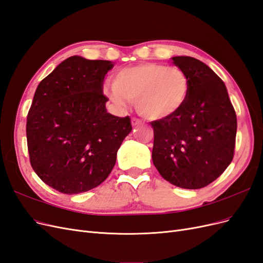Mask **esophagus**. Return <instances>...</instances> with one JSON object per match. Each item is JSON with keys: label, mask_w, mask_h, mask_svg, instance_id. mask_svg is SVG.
I'll list each match as a JSON object with an SVG mask.
<instances>
[{"label": "esophagus", "mask_w": 263, "mask_h": 263, "mask_svg": "<svg viewBox=\"0 0 263 263\" xmlns=\"http://www.w3.org/2000/svg\"><path fill=\"white\" fill-rule=\"evenodd\" d=\"M140 124H141V121H140V119H138L137 117H133L132 118V125L133 126H138Z\"/></svg>", "instance_id": "34e87169"}]
</instances>
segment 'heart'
Listing matches in <instances>:
<instances>
[{"label":"heart","mask_w":263,"mask_h":263,"mask_svg":"<svg viewBox=\"0 0 263 263\" xmlns=\"http://www.w3.org/2000/svg\"><path fill=\"white\" fill-rule=\"evenodd\" d=\"M190 82L177 67L146 62L123 68L113 78V87L105 93L118 107L126 101L135 103L137 112L147 119L160 121L173 116L185 104Z\"/></svg>","instance_id":"b5f03b06"}]
</instances>
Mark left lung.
<instances>
[{"label": "left lung", "mask_w": 263, "mask_h": 263, "mask_svg": "<svg viewBox=\"0 0 263 263\" xmlns=\"http://www.w3.org/2000/svg\"><path fill=\"white\" fill-rule=\"evenodd\" d=\"M190 82L185 104L171 117L151 122L153 161L161 177L183 189L211 184L233 161L237 117L225 83L204 62L172 58Z\"/></svg>", "instance_id": "left-lung-1"}]
</instances>
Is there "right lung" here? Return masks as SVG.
<instances>
[{"label":"right lung","mask_w":263,"mask_h":263,"mask_svg":"<svg viewBox=\"0 0 263 263\" xmlns=\"http://www.w3.org/2000/svg\"><path fill=\"white\" fill-rule=\"evenodd\" d=\"M113 67L72 55L37 86L26 123L29 161L61 193H83L104 182L133 129L129 116L106 112L103 82Z\"/></svg>","instance_id":"obj_1"}]
</instances>
